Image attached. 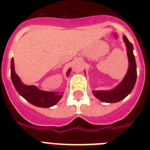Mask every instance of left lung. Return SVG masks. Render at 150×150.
<instances>
[{
	"label": "left lung",
	"instance_id": "obj_1",
	"mask_svg": "<svg viewBox=\"0 0 150 150\" xmlns=\"http://www.w3.org/2000/svg\"><path fill=\"white\" fill-rule=\"evenodd\" d=\"M123 39L127 47V54L129 62L128 72L126 74L125 77L124 78L123 81L114 89L108 91H93L94 96L103 102L116 103L121 101L130 93L135 86L137 77V71L135 56L133 54V46L132 43H130V41L128 40L125 36H123Z\"/></svg>",
	"mask_w": 150,
	"mask_h": 150
}]
</instances>
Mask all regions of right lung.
Returning <instances> with one entry per match:
<instances>
[{"mask_svg": "<svg viewBox=\"0 0 150 150\" xmlns=\"http://www.w3.org/2000/svg\"><path fill=\"white\" fill-rule=\"evenodd\" d=\"M71 69L68 71V74ZM11 80L18 93L34 106L40 107H50L54 106L62 97V93L40 90L34 86H26L21 82L19 77L14 70V59L11 62Z\"/></svg>", "mask_w": 150, "mask_h": 150, "instance_id": "obj_1", "label": "right lung"}]
</instances>
